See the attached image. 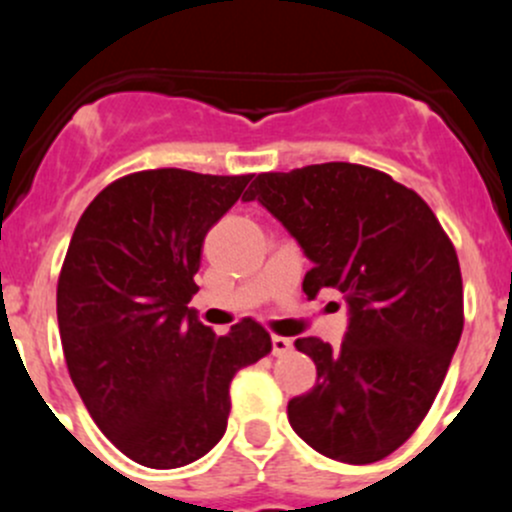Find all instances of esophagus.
Segmentation results:
<instances>
[{
	"label": "esophagus",
	"instance_id": "1",
	"mask_svg": "<svg viewBox=\"0 0 512 512\" xmlns=\"http://www.w3.org/2000/svg\"><path fill=\"white\" fill-rule=\"evenodd\" d=\"M294 342L289 337H272V354L275 356H285L287 352H292Z\"/></svg>",
	"mask_w": 512,
	"mask_h": 512
}]
</instances>
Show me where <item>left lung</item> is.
<instances>
[{
    "label": "left lung",
    "instance_id": "left-lung-1",
    "mask_svg": "<svg viewBox=\"0 0 512 512\" xmlns=\"http://www.w3.org/2000/svg\"><path fill=\"white\" fill-rule=\"evenodd\" d=\"M245 195L312 260L304 294L337 289L349 304L339 347L294 342L312 356L317 384L289 401V426L334 461H381L426 418L461 339L456 247L421 195L366 165L260 173Z\"/></svg>",
    "mask_w": 512,
    "mask_h": 512
}]
</instances>
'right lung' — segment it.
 <instances>
[{
    "instance_id": "1",
    "label": "right lung",
    "mask_w": 512,
    "mask_h": 512,
    "mask_svg": "<svg viewBox=\"0 0 512 512\" xmlns=\"http://www.w3.org/2000/svg\"><path fill=\"white\" fill-rule=\"evenodd\" d=\"M252 175H123L81 215L56 287L71 381L108 441L141 466H188L223 438L230 381L272 352L255 319L225 337L188 307L208 230Z\"/></svg>"
}]
</instances>
